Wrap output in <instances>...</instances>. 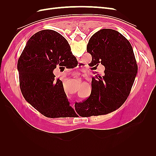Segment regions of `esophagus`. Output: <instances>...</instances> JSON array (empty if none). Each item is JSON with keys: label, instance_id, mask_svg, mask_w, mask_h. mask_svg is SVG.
<instances>
[{"label": "esophagus", "instance_id": "1", "mask_svg": "<svg viewBox=\"0 0 156 156\" xmlns=\"http://www.w3.org/2000/svg\"><path fill=\"white\" fill-rule=\"evenodd\" d=\"M78 73H77V72H76V73H75V75H79Z\"/></svg>", "mask_w": 156, "mask_h": 156}]
</instances>
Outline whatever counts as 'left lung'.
<instances>
[{"label": "left lung", "instance_id": "8db88e82", "mask_svg": "<svg viewBox=\"0 0 156 156\" xmlns=\"http://www.w3.org/2000/svg\"><path fill=\"white\" fill-rule=\"evenodd\" d=\"M87 49L94 66H104V74L92 77L90 95L76 103L75 110L87 116L106 115L120 107L129 95L138 69L133 48L120 32L104 29L90 37Z\"/></svg>", "mask_w": 156, "mask_h": 156}]
</instances>
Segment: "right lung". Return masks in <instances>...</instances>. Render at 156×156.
Instances as JSON below:
<instances>
[{
  "mask_svg": "<svg viewBox=\"0 0 156 156\" xmlns=\"http://www.w3.org/2000/svg\"><path fill=\"white\" fill-rule=\"evenodd\" d=\"M75 60L68 41L57 32L44 30L33 35L17 62L25 100L46 117H73L74 109L64 93L62 82L55 79L53 71Z\"/></svg>",
  "mask_w": 156,
  "mask_h": 156,
  "instance_id": "obj_1",
  "label": "right lung"
}]
</instances>
